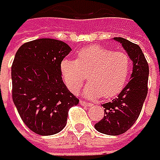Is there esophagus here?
<instances>
[{
	"instance_id": "1",
	"label": "esophagus",
	"mask_w": 160,
	"mask_h": 160,
	"mask_svg": "<svg viewBox=\"0 0 160 160\" xmlns=\"http://www.w3.org/2000/svg\"><path fill=\"white\" fill-rule=\"evenodd\" d=\"M81 104L82 105H84V107H91L92 105V103L91 102H86V100H81Z\"/></svg>"
}]
</instances>
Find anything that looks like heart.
I'll list each match as a JSON object with an SVG mask.
<instances>
[{"label":"heart","instance_id":"b5f03b06","mask_svg":"<svg viewBox=\"0 0 160 160\" xmlns=\"http://www.w3.org/2000/svg\"><path fill=\"white\" fill-rule=\"evenodd\" d=\"M131 68V62L124 52L93 45L78 52L77 60H63L61 72L67 88L77 93L88 73L89 82L84 88L87 98H110L122 92Z\"/></svg>","mask_w":160,"mask_h":160}]
</instances>
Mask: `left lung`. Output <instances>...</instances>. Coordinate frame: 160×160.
Masks as SVG:
<instances>
[{"label":"left lung","mask_w":160,"mask_h":160,"mask_svg":"<svg viewBox=\"0 0 160 160\" xmlns=\"http://www.w3.org/2000/svg\"><path fill=\"white\" fill-rule=\"evenodd\" d=\"M122 43L132 61L130 81L117 98L103 103L104 115L94 124L98 131L108 135H119L128 130L138 118L148 94V63L139 46L123 38H113Z\"/></svg>","instance_id":"1"}]
</instances>
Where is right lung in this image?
Here are the masks:
<instances>
[{
    "label": "right lung",
    "instance_id": "add662e5",
    "mask_svg": "<svg viewBox=\"0 0 160 160\" xmlns=\"http://www.w3.org/2000/svg\"><path fill=\"white\" fill-rule=\"evenodd\" d=\"M72 48L55 38H38L18 50L12 66V100L24 123L40 135L60 132L78 98L62 82L61 63Z\"/></svg>",
    "mask_w": 160,
    "mask_h": 160
}]
</instances>
